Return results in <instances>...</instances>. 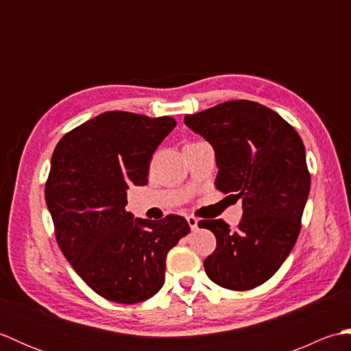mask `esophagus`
Listing matches in <instances>:
<instances>
[{
	"label": "esophagus",
	"mask_w": 351,
	"mask_h": 351,
	"mask_svg": "<svg viewBox=\"0 0 351 351\" xmlns=\"http://www.w3.org/2000/svg\"><path fill=\"white\" fill-rule=\"evenodd\" d=\"M187 221H189V225H190L191 230H196V229H197V223H199V220L195 217V215H189V217H187Z\"/></svg>",
	"instance_id": "1"
}]
</instances>
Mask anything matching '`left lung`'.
<instances>
[{
    "label": "left lung",
    "mask_w": 351,
    "mask_h": 351,
    "mask_svg": "<svg viewBox=\"0 0 351 351\" xmlns=\"http://www.w3.org/2000/svg\"><path fill=\"white\" fill-rule=\"evenodd\" d=\"M184 122L214 147L215 189L243 199L237 229L221 219L199 221L217 240L204 261L208 278L234 291L263 285L300 234L311 189L303 141L276 111L245 99L187 114Z\"/></svg>",
    "instance_id": "8db88e82"
}]
</instances>
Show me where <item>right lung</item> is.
I'll list each match as a JSON object with an SVG mask.
<instances>
[{
	"instance_id": "1",
	"label": "right lung",
	"mask_w": 351,
	"mask_h": 351,
	"mask_svg": "<svg viewBox=\"0 0 351 351\" xmlns=\"http://www.w3.org/2000/svg\"><path fill=\"white\" fill-rule=\"evenodd\" d=\"M173 117L107 111L58 141L45 184L58 247L96 294L132 304L158 293L167 252L190 232L187 220L132 219L130 185H146L152 154Z\"/></svg>"
}]
</instances>
